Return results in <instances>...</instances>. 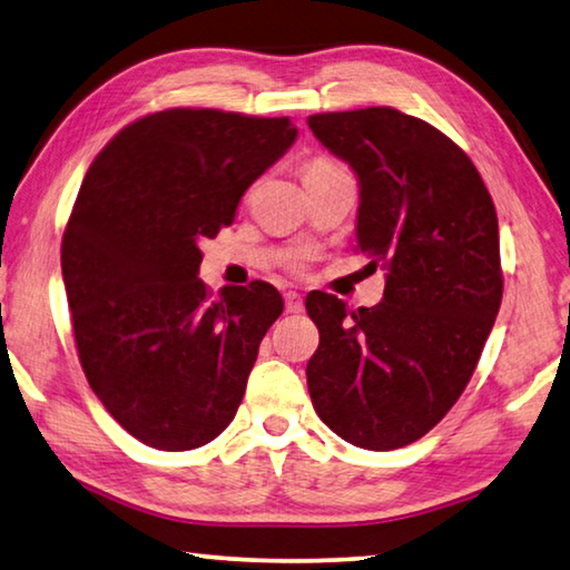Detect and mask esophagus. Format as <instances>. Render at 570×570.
Here are the masks:
<instances>
[{"label":"esophagus","mask_w":570,"mask_h":570,"mask_svg":"<svg viewBox=\"0 0 570 570\" xmlns=\"http://www.w3.org/2000/svg\"><path fill=\"white\" fill-rule=\"evenodd\" d=\"M303 307H305L303 295L285 293V311H287V313H303Z\"/></svg>","instance_id":"1"}]
</instances>
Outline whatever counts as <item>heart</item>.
I'll return each instance as SVG.
<instances>
[{
  "label": "heart",
  "instance_id": "b5f03b06",
  "mask_svg": "<svg viewBox=\"0 0 570 570\" xmlns=\"http://www.w3.org/2000/svg\"><path fill=\"white\" fill-rule=\"evenodd\" d=\"M331 169H341V165L337 163H333V159H327V157H315V159H311V163L305 165V169H303V177L305 175H317V173H331ZM305 253H301V255H295V259H293V267L295 269H301L303 267V263H305Z\"/></svg>",
  "mask_w": 570,
  "mask_h": 570
}]
</instances>
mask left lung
<instances>
[{
  "mask_svg": "<svg viewBox=\"0 0 570 570\" xmlns=\"http://www.w3.org/2000/svg\"><path fill=\"white\" fill-rule=\"evenodd\" d=\"M307 125L357 175V249L385 269L375 307L307 295L321 331L307 391L343 441L395 451L443 421L481 361L503 297L495 207L471 157L423 119L365 107Z\"/></svg>",
  "mask_w": 570,
  "mask_h": 570,
  "instance_id": "left-lung-1",
  "label": "left lung"
}]
</instances>
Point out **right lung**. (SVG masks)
I'll list each match as a JSON object with an SVG mask.
<instances>
[{
  "label": "right lung",
  "mask_w": 570,
  "mask_h": 570,
  "mask_svg": "<svg viewBox=\"0 0 570 570\" xmlns=\"http://www.w3.org/2000/svg\"><path fill=\"white\" fill-rule=\"evenodd\" d=\"M287 117L175 107L95 157L62 237V277L87 383L129 435L193 451L233 423L283 297L197 277L245 189L293 147Z\"/></svg>",
  "instance_id": "add662e5"
}]
</instances>
